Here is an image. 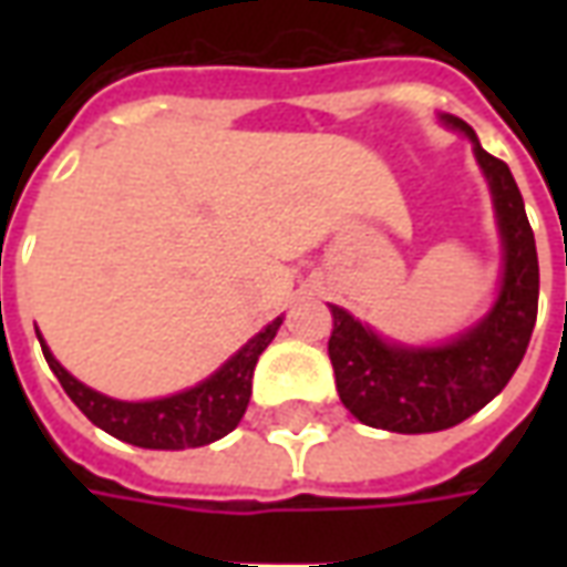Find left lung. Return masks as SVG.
Returning <instances> with one entry per match:
<instances>
[{"mask_svg": "<svg viewBox=\"0 0 567 567\" xmlns=\"http://www.w3.org/2000/svg\"><path fill=\"white\" fill-rule=\"evenodd\" d=\"M440 121L474 142L476 163L486 175L498 215L504 276L486 319L450 343L427 349L385 343L355 316L331 307L328 355L340 401L358 422L398 434L443 431L483 410L519 368L537 319L540 272L523 194L507 163L483 151L462 117L440 115Z\"/></svg>", "mask_w": 567, "mask_h": 567, "instance_id": "obj_1", "label": "left lung"}]
</instances>
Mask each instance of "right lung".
Returning <instances> with one entry per match:
<instances>
[{
	"label": "right lung",
	"instance_id": "right-lung-1",
	"mask_svg": "<svg viewBox=\"0 0 567 567\" xmlns=\"http://www.w3.org/2000/svg\"><path fill=\"white\" fill-rule=\"evenodd\" d=\"M279 324L282 319L270 321L264 331L255 333L230 361H224V368L212 373L209 380H203L187 392L157 398V401H140V404L115 401L87 389L51 355L42 337L39 343H42L48 368L54 370V377L63 385V392L72 398V404L79 406L93 425L103 427L105 434L142 446V450H194V446L221 440L239 425L251 398L255 364L260 352L272 343Z\"/></svg>",
	"mask_w": 567,
	"mask_h": 567
}]
</instances>
